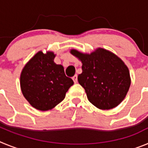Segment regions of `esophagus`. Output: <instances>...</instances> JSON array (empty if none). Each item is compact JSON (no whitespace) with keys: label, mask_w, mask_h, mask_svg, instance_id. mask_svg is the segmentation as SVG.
Wrapping results in <instances>:
<instances>
[{"label":"esophagus","mask_w":148,"mask_h":148,"mask_svg":"<svg viewBox=\"0 0 148 148\" xmlns=\"http://www.w3.org/2000/svg\"><path fill=\"white\" fill-rule=\"evenodd\" d=\"M73 80L74 82V83H77L78 82V76H77V75H75L73 77Z\"/></svg>","instance_id":"34e87169"}]
</instances>
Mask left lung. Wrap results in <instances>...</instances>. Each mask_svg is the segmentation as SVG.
Masks as SVG:
<instances>
[{
  "mask_svg": "<svg viewBox=\"0 0 148 148\" xmlns=\"http://www.w3.org/2000/svg\"><path fill=\"white\" fill-rule=\"evenodd\" d=\"M70 53L82 63L78 83L90 103L100 110L116 108L125 99L131 79L125 62L113 53L97 48L91 53L72 49Z\"/></svg>",
  "mask_w": 148,
  "mask_h": 148,
  "instance_id": "1",
  "label": "left lung"
}]
</instances>
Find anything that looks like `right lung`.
Wrapping results in <instances>:
<instances>
[{
    "instance_id": "obj_1",
    "label": "right lung",
    "mask_w": 148,
    "mask_h": 148,
    "mask_svg": "<svg viewBox=\"0 0 148 148\" xmlns=\"http://www.w3.org/2000/svg\"><path fill=\"white\" fill-rule=\"evenodd\" d=\"M52 51L38 52L22 70L20 85L23 96L35 109L47 111L65 98L74 82L65 75L64 66L54 62Z\"/></svg>"
}]
</instances>
